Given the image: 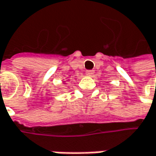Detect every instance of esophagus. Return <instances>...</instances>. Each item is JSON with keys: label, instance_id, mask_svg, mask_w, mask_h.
I'll return each instance as SVG.
<instances>
[{"label": "esophagus", "instance_id": "obj_1", "mask_svg": "<svg viewBox=\"0 0 156 156\" xmlns=\"http://www.w3.org/2000/svg\"><path fill=\"white\" fill-rule=\"evenodd\" d=\"M87 75H92V74H94V70H91V69L87 70Z\"/></svg>", "mask_w": 156, "mask_h": 156}]
</instances>
